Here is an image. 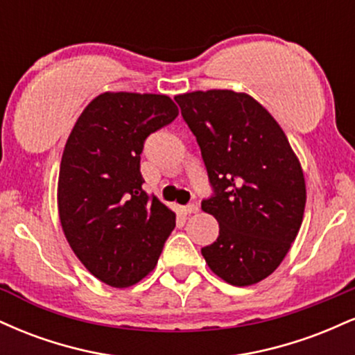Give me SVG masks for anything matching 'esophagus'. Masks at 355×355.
<instances>
[{
  "mask_svg": "<svg viewBox=\"0 0 355 355\" xmlns=\"http://www.w3.org/2000/svg\"><path fill=\"white\" fill-rule=\"evenodd\" d=\"M182 211L185 215H190V214H197L198 211V205H195V203H190V205H185L182 209Z\"/></svg>",
  "mask_w": 355,
  "mask_h": 355,
  "instance_id": "obj_1",
  "label": "esophagus"
}]
</instances>
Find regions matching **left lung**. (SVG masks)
<instances>
[{
  "label": "left lung",
  "instance_id": "1",
  "mask_svg": "<svg viewBox=\"0 0 355 355\" xmlns=\"http://www.w3.org/2000/svg\"><path fill=\"white\" fill-rule=\"evenodd\" d=\"M175 101L214 189L202 210L220 230L202 248L203 259L232 285L260 282L280 266L302 225L307 195L299 158L274 116L247 93L209 89Z\"/></svg>",
  "mask_w": 355,
  "mask_h": 355
}]
</instances>
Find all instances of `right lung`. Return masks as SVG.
I'll return each mask as SVG.
<instances>
[{
    "label": "right lung",
    "mask_w": 355,
    "mask_h": 355,
    "mask_svg": "<svg viewBox=\"0 0 355 355\" xmlns=\"http://www.w3.org/2000/svg\"><path fill=\"white\" fill-rule=\"evenodd\" d=\"M166 95L101 93L73 126L58 177L61 229L80 262L123 288L153 270L175 214L141 189L140 155L150 133L172 123Z\"/></svg>",
    "instance_id": "right-lung-1"
}]
</instances>
